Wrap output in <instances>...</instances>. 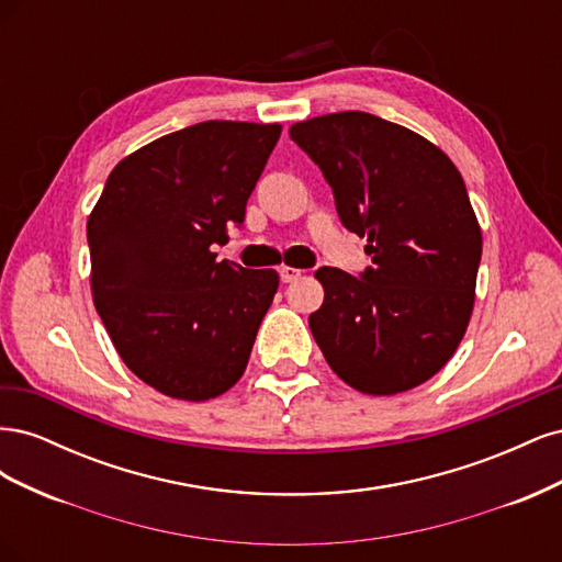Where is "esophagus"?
<instances>
[{"mask_svg": "<svg viewBox=\"0 0 562 562\" xmlns=\"http://www.w3.org/2000/svg\"><path fill=\"white\" fill-rule=\"evenodd\" d=\"M279 277H281L283 283H293V281H297L302 277V271L295 269V267H281L279 269Z\"/></svg>", "mask_w": 562, "mask_h": 562, "instance_id": "obj_1", "label": "esophagus"}]
</instances>
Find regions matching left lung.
Wrapping results in <instances>:
<instances>
[{
    "instance_id": "obj_1",
    "label": "left lung",
    "mask_w": 562,
    "mask_h": 562,
    "mask_svg": "<svg viewBox=\"0 0 562 562\" xmlns=\"http://www.w3.org/2000/svg\"><path fill=\"white\" fill-rule=\"evenodd\" d=\"M333 187L342 225L366 236L372 267H321L310 328L349 386L391 396L434 378L473 312L483 236L462 176L434 143L368 112L291 126Z\"/></svg>"
}]
</instances>
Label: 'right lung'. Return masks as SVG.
Listing matches in <instances>:
<instances>
[{
  "label": "right lung",
  "mask_w": 562,
  "mask_h": 562,
  "mask_svg": "<svg viewBox=\"0 0 562 562\" xmlns=\"http://www.w3.org/2000/svg\"><path fill=\"white\" fill-rule=\"evenodd\" d=\"M279 124L201 122L114 166L89 215L91 293L145 384L209 401L239 382L279 288L274 269L217 262L241 227Z\"/></svg>",
  "instance_id": "add662e5"
}]
</instances>
